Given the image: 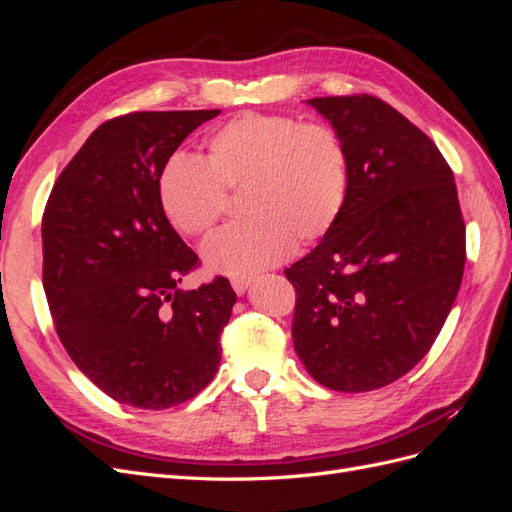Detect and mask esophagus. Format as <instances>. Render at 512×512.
Instances as JSON below:
<instances>
[{"label": "esophagus", "mask_w": 512, "mask_h": 512, "mask_svg": "<svg viewBox=\"0 0 512 512\" xmlns=\"http://www.w3.org/2000/svg\"><path fill=\"white\" fill-rule=\"evenodd\" d=\"M230 284H232V288H235L237 294H243L247 290V286L252 284V275H235V277H230Z\"/></svg>", "instance_id": "34e87169"}]
</instances>
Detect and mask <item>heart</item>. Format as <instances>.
<instances>
[{
  "label": "heart",
  "mask_w": 512,
  "mask_h": 512,
  "mask_svg": "<svg viewBox=\"0 0 512 512\" xmlns=\"http://www.w3.org/2000/svg\"><path fill=\"white\" fill-rule=\"evenodd\" d=\"M350 190L348 149L331 126L290 115L241 113L213 130L205 162L170 158L158 179L160 205L183 237H205L243 194L245 222L213 235L207 267L239 275L282 262L337 224Z\"/></svg>",
  "instance_id": "obj_1"
}]
</instances>
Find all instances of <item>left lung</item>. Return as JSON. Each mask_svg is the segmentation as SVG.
I'll return each mask as SVG.
<instances>
[{
	"label": "left lung",
	"mask_w": 512,
	"mask_h": 512,
	"mask_svg": "<svg viewBox=\"0 0 512 512\" xmlns=\"http://www.w3.org/2000/svg\"><path fill=\"white\" fill-rule=\"evenodd\" d=\"M342 136L350 190L337 224L286 269L294 350L322 386L374 391L436 342L466 265L453 170L431 138L376 96L307 100Z\"/></svg>",
	"instance_id": "1"
}]
</instances>
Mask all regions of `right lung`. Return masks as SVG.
I'll list each match as a JSON object with an SVG mask.
<instances>
[{"instance_id":"1","label":"right lung","mask_w":512,"mask_h":512,"mask_svg":"<svg viewBox=\"0 0 512 512\" xmlns=\"http://www.w3.org/2000/svg\"><path fill=\"white\" fill-rule=\"evenodd\" d=\"M215 111L104 121L57 177L42 215V284L74 365L119 404L166 410L218 371L237 294L226 277L179 282L200 260L170 226L158 179Z\"/></svg>"}]
</instances>
